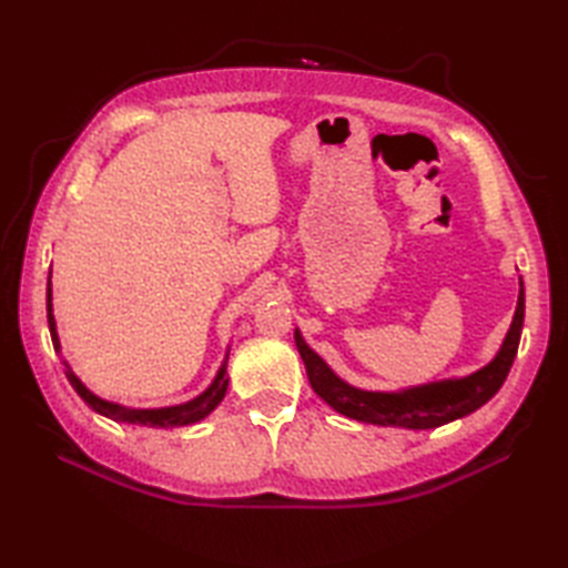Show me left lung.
Returning <instances> with one entry per match:
<instances>
[{
	"instance_id": "left-lung-1",
	"label": "left lung",
	"mask_w": 568,
	"mask_h": 568,
	"mask_svg": "<svg viewBox=\"0 0 568 568\" xmlns=\"http://www.w3.org/2000/svg\"><path fill=\"white\" fill-rule=\"evenodd\" d=\"M523 322L525 285L520 277V295H517V307L510 329L505 334L498 354L493 356L484 368L468 373V376L462 378L432 381L422 385H409V388L400 390L356 388V385L336 376L327 366V361H324L315 348H310L300 329H295V344L307 368L312 390L339 415L378 427L434 429L446 425V422L462 419L470 413H476L480 405H486L490 397L500 390V385L510 373L517 346H520Z\"/></svg>"
}]
</instances>
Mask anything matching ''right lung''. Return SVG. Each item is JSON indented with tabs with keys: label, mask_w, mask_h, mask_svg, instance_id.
Returning a JSON list of instances; mask_svg holds the SVG:
<instances>
[{
	"label": "right lung",
	"mask_w": 568,
	"mask_h": 568,
	"mask_svg": "<svg viewBox=\"0 0 568 568\" xmlns=\"http://www.w3.org/2000/svg\"><path fill=\"white\" fill-rule=\"evenodd\" d=\"M45 312H48V329H51V339H53V348L60 354V339H58V329H55V317H53V287H51V273H48V291H45ZM226 361H229V352L222 361L220 371H216L214 381L204 388L197 397H192L187 403L180 405H168V407H126L119 405L112 400H104V397L94 395L88 385H84L75 371L65 364V376L70 381L72 388L88 403L94 413H100L104 417H110L114 422H124V425H141V427H163V429H173V427H187L195 425V422L207 417L212 409L224 400L226 388H229V378H226Z\"/></svg>",
	"instance_id": "1"
}]
</instances>
